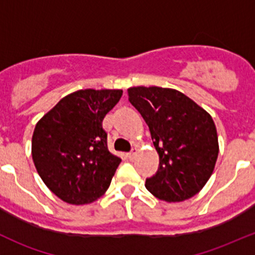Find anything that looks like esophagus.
Listing matches in <instances>:
<instances>
[{
  "label": "esophagus",
  "instance_id": "esophagus-1",
  "mask_svg": "<svg viewBox=\"0 0 255 255\" xmlns=\"http://www.w3.org/2000/svg\"><path fill=\"white\" fill-rule=\"evenodd\" d=\"M137 153H138V148H137V146H135V148H133L132 150H130L129 153H128V156H129L130 159H133L135 155H137Z\"/></svg>",
  "mask_w": 255,
  "mask_h": 255
}]
</instances>
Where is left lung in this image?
<instances>
[{
  "instance_id": "obj_1",
  "label": "left lung",
  "mask_w": 255,
  "mask_h": 255,
  "mask_svg": "<svg viewBox=\"0 0 255 255\" xmlns=\"http://www.w3.org/2000/svg\"><path fill=\"white\" fill-rule=\"evenodd\" d=\"M128 96L159 154L158 171L145 181L148 191L166 202L195 196L212 175L220 150L210 113L174 89L130 87Z\"/></svg>"
}]
</instances>
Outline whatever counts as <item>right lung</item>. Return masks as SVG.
Wrapping results in <instances>:
<instances>
[{"label":"right lung","instance_id":"right-lung-1","mask_svg":"<svg viewBox=\"0 0 255 255\" xmlns=\"http://www.w3.org/2000/svg\"><path fill=\"white\" fill-rule=\"evenodd\" d=\"M122 90H79L35 125L32 158L43 182L70 205L91 204L109 189L121 158L107 148L102 121Z\"/></svg>","mask_w":255,"mask_h":255}]
</instances>
